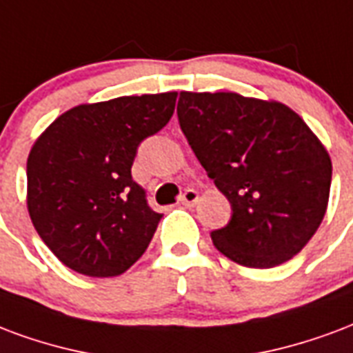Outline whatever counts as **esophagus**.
Returning <instances> with one entry per match:
<instances>
[{
    "instance_id": "1",
    "label": "esophagus",
    "mask_w": 353,
    "mask_h": 353,
    "mask_svg": "<svg viewBox=\"0 0 353 353\" xmlns=\"http://www.w3.org/2000/svg\"><path fill=\"white\" fill-rule=\"evenodd\" d=\"M179 202L183 203V205H189V208H192V205L198 202V192L194 189H187L183 194L179 196Z\"/></svg>"
}]
</instances>
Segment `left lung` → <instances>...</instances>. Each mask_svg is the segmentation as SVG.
Here are the masks:
<instances>
[{
  "instance_id": "8db88e82",
  "label": "left lung",
  "mask_w": 353,
  "mask_h": 353,
  "mask_svg": "<svg viewBox=\"0 0 353 353\" xmlns=\"http://www.w3.org/2000/svg\"><path fill=\"white\" fill-rule=\"evenodd\" d=\"M177 119L232 219L211 232L219 252L247 268H275L322 223L331 159L296 112L237 93L181 91Z\"/></svg>"
}]
</instances>
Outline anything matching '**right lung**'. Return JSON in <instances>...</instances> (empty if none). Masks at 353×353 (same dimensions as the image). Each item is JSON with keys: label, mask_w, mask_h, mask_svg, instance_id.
<instances>
[{"label": "right lung", "mask_w": 353, "mask_h": 353, "mask_svg": "<svg viewBox=\"0 0 353 353\" xmlns=\"http://www.w3.org/2000/svg\"><path fill=\"white\" fill-rule=\"evenodd\" d=\"M176 91L80 104L28 157V211L46 247L77 273L116 276L142 256L161 213L130 168L138 145L168 123Z\"/></svg>", "instance_id": "obj_1"}]
</instances>
